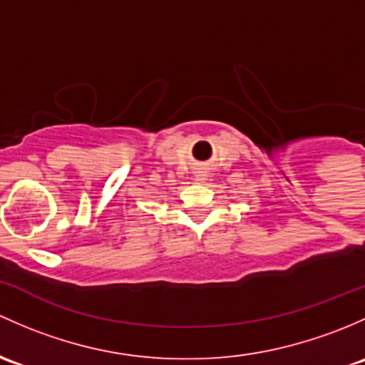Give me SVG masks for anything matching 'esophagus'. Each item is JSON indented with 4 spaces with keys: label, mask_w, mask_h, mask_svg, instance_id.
Listing matches in <instances>:
<instances>
[{
    "label": "esophagus",
    "mask_w": 365,
    "mask_h": 365,
    "mask_svg": "<svg viewBox=\"0 0 365 365\" xmlns=\"http://www.w3.org/2000/svg\"><path fill=\"white\" fill-rule=\"evenodd\" d=\"M195 181H198V182H205V181H207V175H205V174H200V172H198V174H195Z\"/></svg>",
    "instance_id": "34e87169"
}]
</instances>
